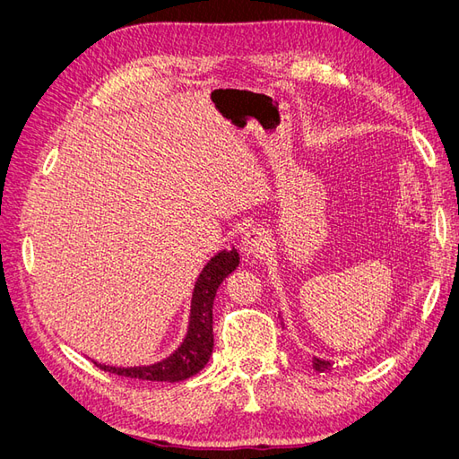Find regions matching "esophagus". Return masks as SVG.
Wrapping results in <instances>:
<instances>
[{
  "label": "esophagus",
  "mask_w": 459,
  "mask_h": 459,
  "mask_svg": "<svg viewBox=\"0 0 459 459\" xmlns=\"http://www.w3.org/2000/svg\"><path fill=\"white\" fill-rule=\"evenodd\" d=\"M241 248H243L247 255H253V256H260L262 253H266V248H268V235H266V231L260 230V228L248 230L243 235Z\"/></svg>",
  "instance_id": "1"
}]
</instances>
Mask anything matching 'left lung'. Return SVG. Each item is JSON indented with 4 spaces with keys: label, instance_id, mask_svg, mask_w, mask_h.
<instances>
[{
    "label": "left lung",
    "instance_id": "obj_1",
    "mask_svg": "<svg viewBox=\"0 0 459 459\" xmlns=\"http://www.w3.org/2000/svg\"><path fill=\"white\" fill-rule=\"evenodd\" d=\"M312 366L316 371L331 369V362H327V359H322V358H312Z\"/></svg>",
    "mask_w": 459,
    "mask_h": 459
}]
</instances>
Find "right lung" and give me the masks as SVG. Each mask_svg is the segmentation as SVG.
I'll return each mask as SVG.
<instances>
[{
    "label": "right lung",
    "mask_w": 459,
    "mask_h": 459,
    "mask_svg": "<svg viewBox=\"0 0 459 459\" xmlns=\"http://www.w3.org/2000/svg\"><path fill=\"white\" fill-rule=\"evenodd\" d=\"M239 266V253L238 248L231 251H220L216 256L206 262L201 275L197 277L195 289H193L191 299V314H189V327L184 342L179 349L169 358L160 359L151 366H134V368H115L97 364L103 371L122 375L130 379H143V381H184L191 375L199 373L211 359L214 349V333H212V304L220 283Z\"/></svg>",
    "instance_id": "obj_1"
}]
</instances>
